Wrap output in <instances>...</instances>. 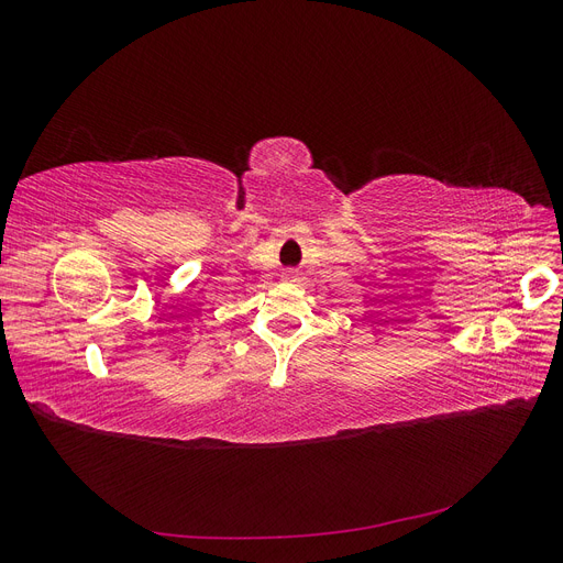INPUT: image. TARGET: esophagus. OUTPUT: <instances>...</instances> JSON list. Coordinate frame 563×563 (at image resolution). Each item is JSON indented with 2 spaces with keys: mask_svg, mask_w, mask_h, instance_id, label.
I'll use <instances>...</instances> for the list:
<instances>
[{
  "mask_svg": "<svg viewBox=\"0 0 563 563\" xmlns=\"http://www.w3.org/2000/svg\"><path fill=\"white\" fill-rule=\"evenodd\" d=\"M296 275H298L296 269H284L282 272V279H296Z\"/></svg>",
  "mask_w": 563,
  "mask_h": 563,
  "instance_id": "esophagus-1",
  "label": "esophagus"
}]
</instances>
